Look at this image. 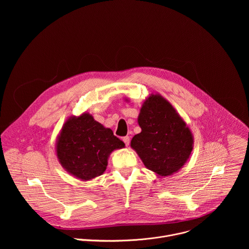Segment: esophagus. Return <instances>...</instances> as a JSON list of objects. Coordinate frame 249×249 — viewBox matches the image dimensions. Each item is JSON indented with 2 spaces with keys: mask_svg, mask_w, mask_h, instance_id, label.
<instances>
[{
  "mask_svg": "<svg viewBox=\"0 0 249 249\" xmlns=\"http://www.w3.org/2000/svg\"><path fill=\"white\" fill-rule=\"evenodd\" d=\"M122 140H123V142L125 143V145L128 147L129 144H130V138H129L128 136H126V137H124Z\"/></svg>",
  "mask_w": 249,
  "mask_h": 249,
  "instance_id": "34e87169",
  "label": "esophagus"
}]
</instances>
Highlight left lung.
<instances>
[{
    "instance_id": "8db88e82",
    "label": "left lung",
    "mask_w": 249,
    "mask_h": 249,
    "mask_svg": "<svg viewBox=\"0 0 249 249\" xmlns=\"http://www.w3.org/2000/svg\"><path fill=\"white\" fill-rule=\"evenodd\" d=\"M138 124L142 131L132 138L131 148L145 166L160 177L180 170L191 156L194 138L170 102L152 93L142 105Z\"/></svg>"
}]
</instances>
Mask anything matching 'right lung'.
<instances>
[{"label": "right lung", "mask_w": 249, "mask_h": 249, "mask_svg": "<svg viewBox=\"0 0 249 249\" xmlns=\"http://www.w3.org/2000/svg\"><path fill=\"white\" fill-rule=\"evenodd\" d=\"M125 144L109 128L84 112L64 123L56 141V156L63 168L76 178L89 181L101 175L110 154Z\"/></svg>", "instance_id": "1"}]
</instances>
